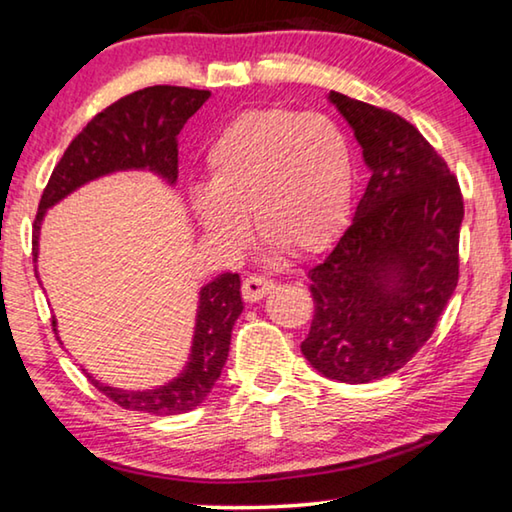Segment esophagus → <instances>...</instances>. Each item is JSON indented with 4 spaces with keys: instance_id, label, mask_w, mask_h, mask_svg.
Segmentation results:
<instances>
[{
    "instance_id": "1",
    "label": "esophagus",
    "mask_w": 512,
    "mask_h": 512,
    "mask_svg": "<svg viewBox=\"0 0 512 512\" xmlns=\"http://www.w3.org/2000/svg\"><path fill=\"white\" fill-rule=\"evenodd\" d=\"M272 290H274V281L272 279L247 277L245 281H242V297H245L247 302H258L267 293H272Z\"/></svg>"
}]
</instances>
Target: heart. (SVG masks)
<instances>
[{"instance_id":"b5f03b06","label":"heart","mask_w":512,"mask_h":512,"mask_svg":"<svg viewBox=\"0 0 512 512\" xmlns=\"http://www.w3.org/2000/svg\"><path fill=\"white\" fill-rule=\"evenodd\" d=\"M208 187L192 208L210 235L238 242L256 231L293 256L332 247L355 199V151L325 114L256 107L231 119L206 151Z\"/></svg>"}]
</instances>
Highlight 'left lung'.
<instances>
[{"mask_svg":"<svg viewBox=\"0 0 512 512\" xmlns=\"http://www.w3.org/2000/svg\"><path fill=\"white\" fill-rule=\"evenodd\" d=\"M371 169L352 224L309 270L316 309L302 355L329 380L366 384L432 336L460 274L458 178L410 121L332 91Z\"/></svg>","mask_w":512,"mask_h":512,"instance_id":"8db88e82","label":"left lung"}]
</instances>
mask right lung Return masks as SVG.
<instances>
[{
    "instance_id": "obj_1",
    "label": "right lung",
    "mask_w": 512,
    "mask_h": 512,
    "mask_svg": "<svg viewBox=\"0 0 512 512\" xmlns=\"http://www.w3.org/2000/svg\"><path fill=\"white\" fill-rule=\"evenodd\" d=\"M208 98L210 91L187 89V86H148V89L119 98L93 116L80 135L70 141L41 194L34 226H31L34 261L38 256V231H41L43 212L80 185L116 169L144 167L174 183L178 178L176 135ZM240 313V277L226 272L201 290L192 357L183 375L169 382L167 387L151 391L112 389L93 380L91 375L89 380L123 410L155 416L190 412L206 400L212 384L222 373L229 357L233 325ZM52 327L57 332L54 320Z\"/></svg>"
}]
</instances>
